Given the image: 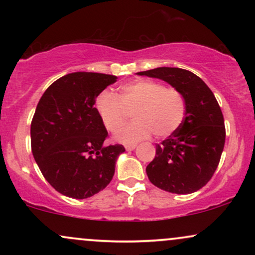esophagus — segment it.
Returning a JSON list of instances; mask_svg holds the SVG:
<instances>
[{
  "label": "esophagus",
  "instance_id": "34e87169",
  "mask_svg": "<svg viewBox=\"0 0 255 255\" xmlns=\"http://www.w3.org/2000/svg\"><path fill=\"white\" fill-rule=\"evenodd\" d=\"M125 147H126V150H127V151H131V150H134V148L136 147V145H134V144H128V145H126Z\"/></svg>",
  "mask_w": 255,
  "mask_h": 255
}]
</instances>
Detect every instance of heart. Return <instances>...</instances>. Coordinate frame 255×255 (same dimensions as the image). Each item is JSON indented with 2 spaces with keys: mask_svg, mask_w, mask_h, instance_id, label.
Segmentation results:
<instances>
[{
  "mask_svg": "<svg viewBox=\"0 0 255 255\" xmlns=\"http://www.w3.org/2000/svg\"><path fill=\"white\" fill-rule=\"evenodd\" d=\"M102 124L109 131L119 129L133 111L136 119L116 133L118 141L130 144L146 139L152 133L157 137L174 134L182 125L186 103L180 91L153 80H135L125 84L120 95L103 91L95 102Z\"/></svg>",
  "mask_w": 255,
  "mask_h": 255,
  "instance_id": "heart-1",
  "label": "heart"
}]
</instances>
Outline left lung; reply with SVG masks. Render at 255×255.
Listing matches in <instances>:
<instances>
[{
	"label": "left lung",
	"mask_w": 255,
	"mask_h": 255,
	"mask_svg": "<svg viewBox=\"0 0 255 255\" xmlns=\"http://www.w3.org/2000/svg\"><path fill=\"white\" fill-rule=\"evenodd\" d=\"M136 74L166 81L186 103L182 125L156 145V157L146 166L148 180L176 194L199 191L211 180L224 148V119L217 99L198 75L186 69L159 67Z\"/></svg>",
	"instance_id": "1"
}]
</instances>
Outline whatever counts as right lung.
I'll return each mask as SVG.
<instances>
[{"mask_svg": "<svg viewBox=\"0 0 255 255\" xmlns=\"http://www.w3.org/2000/svg\"><path fill=\"white\" fill-rule=\"evenodd\" d=\"M115 75L77 72L57 79L38 102L31 122V148L45 180L61 194L86 199L113 180L125 147L104 146L108 131L95 108Z\"/></svg>", "mask_w": 255, "mask_h": 255, "instance_id": "obj_1", "label": "right lung"}]
</instances>
